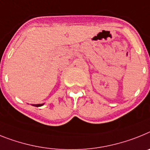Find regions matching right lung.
<instances>
[{"instance_id":"add662e5","label":"right lung","mask_w":150,"mask_h":150,"mask_svg":"<svg viewBox=\"0 0 150 150\" xmlns=\"http://www.w3.org/2000/svg\"><path fill=\"white\" fill-rule=\"evenodd\" d=\"M42 105H43V104H37V105H33V106H37V107H38V106H41Z\"/></svg>"}]
</instances>
